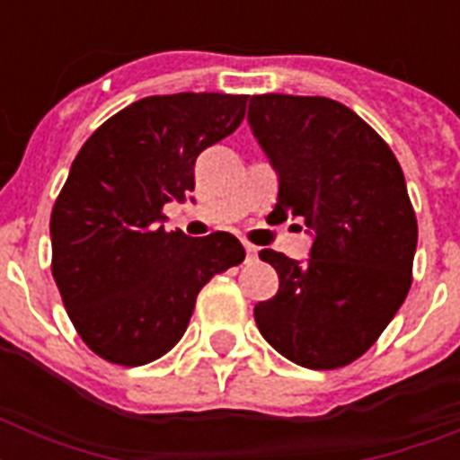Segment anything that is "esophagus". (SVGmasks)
<instances>
[{
	"instance_id": "esophagus-1",
	"label": "esophagus",
	"mask_w": 460,
	"mask_h": 460,
	"mask_svg": "<svg viewBox=\"0 0 460 460\" xmlns=\"http://www.w3.org/2000/svg\"><path fill=\"white\" fill-rule=\"evenodd\" d=\"M245 245V252H248V258H258V245L252 243H243Z\"/></svg>"
}]
</instances>
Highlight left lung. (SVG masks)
Returning a JSON list of instances; mask_svg holds the SVG:
<instances>
[{
	"mask_svg": "<svg viewBox=\"0 0 460 460\" xmlns=\"http://www.w3.org/2000/svg\"><path fill=\"white\" fill-rule=\"evenodd\" d=\"M248 121L279 173L270 217H298L305 265L260 251L279 291L255 305L260 334L291 363L336 370L377 341L413 281L418 219L392 147L329 97L252 95Z\"/></svg>",
	"mask_w": 460,
	"mask_h": 460,
	"instance_id": "1",
	"label": "left lung"
}]
</instances>
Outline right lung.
Segmentation results:
<instances>
[{"instance_id":"right-lung-1","label":"right lung","mask_w":460,"mask_h":460,"mask_svg":"<svg viewBox=\"0 0 460 460\" xmlns=\"http://www.w3.org/2000/svg\"><path fill=\"white\" fill-rule=\"evenodd\" d=\"M248 95L179 93L128 104L75 155L52 208V277L75 332L107 363H153L186 332L215 274L241 265L236 236L162 226L195 188V159L236 131Z\"/></svg>"}]
</instances>
